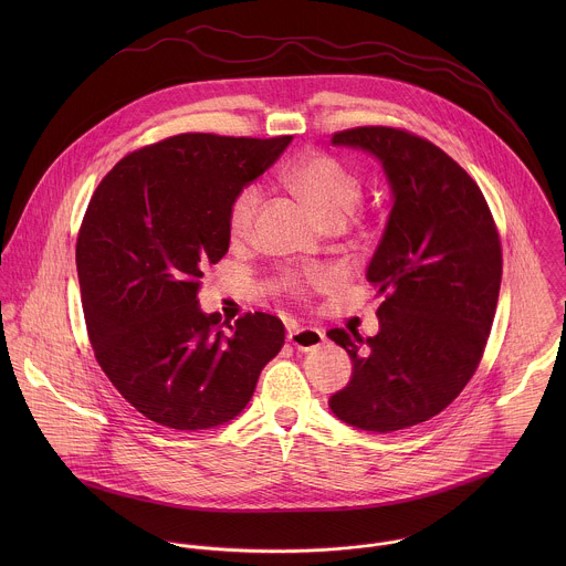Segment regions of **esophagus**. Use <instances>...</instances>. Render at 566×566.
<instances>
[{"instance_id": "1", "label": "esophagus", "mask_w": 566, "mask_h": 566, "mask_svg": "<svg viewBox=\"0 0 566 566\" xmlns=\"http://www.w3.org/2000/svg\"><path fill=\"white\" fill-rule=\"evenodd\" d=\"M287 339L292 342V346L307 353V350H314V348L323 346L324 331L314 328V326H294V328H290Z\"/></svg>"}]
</instances>
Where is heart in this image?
Here are the masks:
<instances>
[{"mask_svg":"<svg viewBox=\"0 0 566 566\" xmlns=\"http://www.w3.org/2000/svg\"><path fill=\"white\" fill-rule=\"evenodd\" d=\"M287 187L314 211L324 227H344L361 202V182L342 163L324 153H310L294 163L285 174ZM263 189L259 182H245L229 202V231L233 238H245L254 224ZM333 270L316 265L305 272H287L283 285L303 294L310 287L333 281Z\"/></svg>","mask_w":566,"mask_h":566,"instance_id":"obj_1","label":"heart"}]
</instances>
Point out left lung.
Listing matches in <instances>:
<instances>
[{
    "label": "left lung",
    "mask_w": 566,
    "mask_h": 566,
    "mask_svg": "<svg viewBox=\"0 0 566 566\" xmlns=\"http://www.w3.org/2000/svg\"><path fill=\"white\" fill-rule=\"evenodd\" d=\"M335 146L375 155L395 205L366 279L384 303L379 333L331 328L353 361L331 411L366 431H397L453 403L475 375L501 287V240L478 182L431 142L390 126H359Z\"/></svg>",
    "instance_id": "8db88e82"
}]
</instances>
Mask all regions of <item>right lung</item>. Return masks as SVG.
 I'll return each instance as SVG.
<instances>
[{
    "label": "right lung",
    "mask_w": 566,
    "mask_h": 566,
    "mask_svg": "<svg viewBox=\"0 0 566 566\" xmlns=\"http://www.w3.org/2000/svg\"><path fill=\"white\" fill-rule=\"evenodd\" d=\"M290 142L174 135L126 155L88 200L76 243L88 342L153 422L196 431L233 420L285 344L276 316L222 323L200 312L198 292L202 270L229 250L231 198Z\"/></svg>",
    "instance_id": "obj_1"
}]
</instances>
